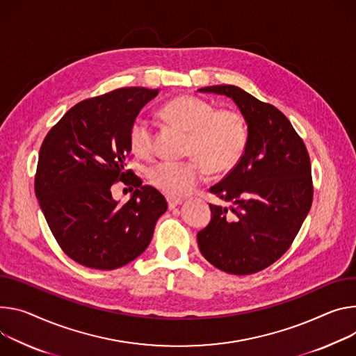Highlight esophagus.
<instances>
[{"label": "esophagus", "instance_id": "34e87169", "mask_svg": "<svg viewBox=\"0 0 356 356\" xmlns=\"http://www.w3.org/2000/svg\"><path fill=\"white\" fill-rule=\"evenodd\" d=\"M183 203L181 199H173V197H168V204H169V209H175L177 206H180Z\"/></svg>", "mask_w": 356, "mask_h": 356}]
</instances>
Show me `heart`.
<instances>
[{
  "mask_svg": "<svg viewBox=\"0 0 356 356\" xmlns=\"http://www.w3.org/2000/svg\"><path fill=\"white\" fill-rule=\"evenodd\" d=\"M163 116L188 132L186 153L195 156L184 161L161 160L149 169L152 184L169 197H181L202 183L207 169L213 173L232 170L243 157L248 131L241 113L232 109H216L197 96L183 95L168 102ZM129 145L135 154L147 157L154 152L152 122L139 115L129 129Z\"/></svg>",
  "mask_w": 356,
  "mask_h": 356,
  "instance_id": "obj_1",
  "label": "heart"
}]
</instances>
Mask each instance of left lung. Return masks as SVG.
Segmentation results:
<instances>
[{
    "label": "left lung",
    "mask_w": 356,
    "mask_h": 356,
    "mask_svg": "<svg viewBox=\"0 0 356 356\" xmlns=\"http://www.w3.org/2000/svg\"><path fill=\"white\" fill-rule=\"evenodd\" d=\"M199 90L229 96L248 126L243 157L210 187L230 207L210 204L211 220L197 233L199 248L224 273L255 274L285 254L311 209L309 154L302 138L274 105L233 85Z\"/></svg>",
    "instance_id": "8db88e82"
}]
</instances>
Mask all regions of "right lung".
<instances>
[{
	"label": "right lung",
	"mask_w": 356,
	"mask_h": 356,
	"mask_svg": "<svg viewBox=\"0 0 356 356\" xmlns=\"http://www.w3.org/2000/svg\"><path fill=\"white\" fill-rule=\"evenodd\" d=\"M157 89L120 88L81 101L47 134L35 173V195L49 229L71 260L95 270H116L150 244L157 218L168 210L159 190L132 169L129 129ZM136 188L119 205L111 186Z\"/></svg>",
	"instance_id": "obj_1"
}]
</instances>
